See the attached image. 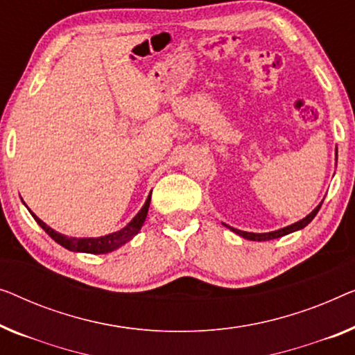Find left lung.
<instances>
[{"instance_id": "obj_1", "label": "left lung", "mask_w": 355, "mask_h": 355, "mask_svg": "<svg viewBox=\"0 0 355 355\" xmlns=\"http://www.w3.org/2000/svg\"><path fill=\"white\" fill-rule=\"evenodd\" d=\"M323 203V202H322ZM322 203L318 205V207L314 209V211H312L311 214H307L304 219H301V220H297V223H295V224H291V225H288V227H284V229H280V230H274V232H267V234H253V232H243V230H239V229H232L235 234H239V235H241V237L243 239H248V240H254V241H264V240H274V239H279V237H284V235H286V234H291V232H295V230H300V229H304L307 224L311 223L312 219L315 218V214L318 213V209H320V207H322Z\"/></svg>"}]
</instances>
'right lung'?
<instances>
[{"mask_svg": "<svg viewBox=\"0 0 355 355\" xmlns=\"http://www.w3.org/2000/svg\"><path fill=\"white\" fill-rule=\"evenodd\" d=\"M148 207H150V195L144 203V207L141 208V211L137 213L130 224L126 227H123L121 230H116L114 234L104 235V237H97V239H76V237H67V235H62L59 232H55L46 225L43 220L40 218H37L32 211V216L35 218V220L41 225V229L44 230L46 234L49 235L51 239L54 241H58L59 245H62L64 248L70 250V251H81V253H91V254H104V253H110V251L116 250L118 246H121L123 243H126L128 240H131L135 235L139 232L144 220L147 218V211Z\"/></svg>", "mask_w": 355, "mask_h": 355, "instance_id": "obj_1", "label": "right lung"}]
</instances>
